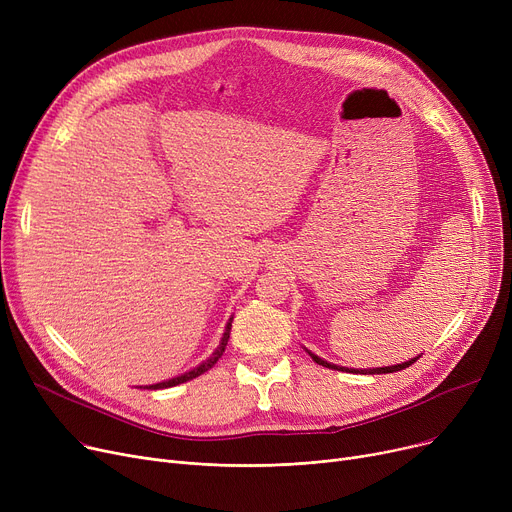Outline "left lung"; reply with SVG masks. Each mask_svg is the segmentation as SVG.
<instances>
[{"label":"left lung","instance_id":"obj_1","mask_svg":"<svg viewBox=\"0 0 512 512\" xmlns=\"http://www.w3.org/2000/svg\"><path fill=\"white\" fill-rule=\"evenodd\" d=\"M307 351V348H305ZM309 353V357L317 363V365H324V367H328V369H336V371H348V373H394V371H400V369H407L411 363H415L419 357H415V359H409V361H405V363H396V365H388V367H369V369H355V367H342V365H334V363H328L326 359H321V357H317L315 353H311V351H307Z\"/></svg>","mask_w":512,"mask_h":512}]
</instances>
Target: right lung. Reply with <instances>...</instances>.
Instances as JSON below:
<instances>
[{"label": "right lung", "instance_id": "right-lung-1", "mask_svg": "<svg viewBox=\"0 0 512 512\" xmlns=\"http://www.w3.org/2000/svg\"><path fill=\"white\" fill-rule=\"evenodd\" d=\"M232 319H234V317H230V319H228V324H226V328H224V334H222V340H220L218 348H215V351H213L205 361H201L199 365H195L193 369H188V371H184V373H180V375H174V378H170V380L157 382V384H149V386H139V388L161 390V388H172V386H178V384H184V382H191V380L199 378L201 373H205L207 369H211L215 363L220 361V357L224 355V351H226V344H228V338H230V330H232Z\"/></svg>", "mask_w": 512, "mask_h": 512}]
</instances>
